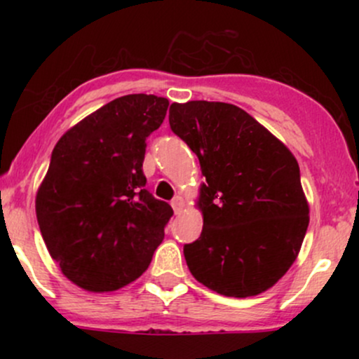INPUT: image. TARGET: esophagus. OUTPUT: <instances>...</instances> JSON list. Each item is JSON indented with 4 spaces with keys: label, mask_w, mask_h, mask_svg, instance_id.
Segmentation results:
<instances>
[{
    "label": "esophagus",
    "mask_w": 359,
    "mask_h": 359,
    "mask_svg": "<svg viewBox=\"0 0 359 359\" xmlns=\"http://www.w3.org/2000/svg\"><path fill=\"white\" fill-rule=\"evenodd\" d=\"M172 208H174L175 214H180L184 209V197L182 196H175L174 199H172Z\"/></svg>",
    "instance_id": "34e87169"
}]
</instances>
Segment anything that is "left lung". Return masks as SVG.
I'll return each mask as SVG.
<instances>
[{
  "instance_id": "8db88e82",
  "label": "left lung",
  "mask_w": 359,
  "mask_h": 359,
  "mask_svg": "<svg viewBox=\"0 0 359 359\" xmlns=\"http://www.w3.org/2000/svg\"><path fill=\"white\" fill-rule=\"evenodd\" d=\"M170 130L197 155L205 182L199 240L184 245L189 270L226 297H251L297 258L309 205L295 156L246 111L228 102H174Z\"/></svg>"
}]
</instances>
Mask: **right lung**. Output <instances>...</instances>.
<instances>
[{
	"instance_id": "1",
	"label": "right lung",
	"mask_w": 359,
	"mask_h": 359,
	"mask_svg": "<svg viewBox=\"0 0 359 359\" xmlns=\"http://www.w3.org/2000/svg\"><path fill=\"white\" fill-rule=\"evenodd\" d=\"M168 101L128 94L108 102L57 142L35 209L48 253L71 282L111 292L150 265L172 208L145 189L147 138Z\"/></svg>"
}]
</instances>
